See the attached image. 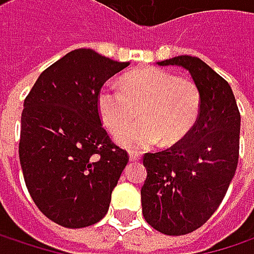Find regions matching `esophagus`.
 Returning <instances> with one entry per match:
<instances>
[{"mask_svg": "<svg viewBox=\"0 0 254 254\" xmlns=\"http://www.w3.org/2000/svg\"><path fill=\"white\" fill-rule=\"evenodd\" d=\"M141 159V153H138V151H130L129 153V160L130 162H138Z\"/></svg>", "mask_w": 254, "mask_h": 254, "instance_id": "34e87169", "label": "esophagus"}]
</instances>
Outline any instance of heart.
<instances>
[{"instance_id": "obj_1", "label": "heart", "mask_w": 254, "mask_h": 254, "mask_svg": "<svg viewBox=\"0 0 254 254\" xmlns=\"http://www.w3.org/2000/svg\"><path fill=\"white\" fill-rule=\"evenodd\" d=\"M97 107L106 127L116 133L136 114L141 121L116 135L121 145L142 150L162 144L175 145L195 127L201 110V94L195 82L168 70L147 67L122 79V86L104 83Z\"/></svg>"}]
</instances>
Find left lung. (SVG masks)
<instances>
[{"label": "left lung", "instance_id": "left-lung-1", "mask_svg": "<svg viewBox=\"0 0 254 254\" xmlns=\"http://www.w3.org/2000/svg\"><path fill=\"white\" fill-rule=\"evenodd\" d=\"M157 64L184 67L201 94L192 130L171 148L142 157L144 219L162 234L185 235L204 225L227 194L238 163L241 119L228 82L200 59L178 56Z\"/></svg>", "mask_w": 254, "mask_h": 254}]
</instances>
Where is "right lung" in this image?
Here are the masks:
<instances>
[{"instance_id": "right-lung-1", "label": "right lung", "mask_w": 254, "mask_h": 254, "mask_svg": "<svg viewBox=\"0 0 254 254\" xmlns=\"http://www.w3.org/2000/svg\"><path fill=\"white\" fill-rule=\"evenodd\" d=\"M129 66L86 48L47 67L25 98L19 157L38 209L66 228L101 221L129 156L101 125L97 95Z\"/></svg>"}]
</instances>
